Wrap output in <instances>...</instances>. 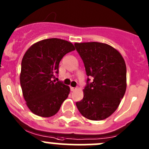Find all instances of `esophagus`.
<instances>
[{"label": "esophagus", "instance_id": "esophagus-1", "mask_svg": "<svg viewBox=\"0 0 149 149\" xmlns=\"http://www.w3.org/2000/svg\"><path fill=\"white\" fill-rule=\"evenodd\" d=\"M76 89V88H75V87H72V86H70V91H75V90Z\"/></svg>", "mask_w": 149, "mask_h": 149}]
</instances>
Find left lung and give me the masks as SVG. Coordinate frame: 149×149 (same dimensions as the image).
Wrapping results in <instances>:
<instances>
[{"instance_id": "1", "label": "left lung", "mask_w": 149, "mask_h": 149, "mask_svg": "<svg viewBox=\"0 0 149 149\" xmlns=\"http://www.w3.org/2000/svg\"><path fill=\"white\" fill-rule=\"evenodd\" d=\"M88 76L84 98L76 102L87 119L102 120L119 106L126 90V65L119 52L100 42L75 43ZM88 77H93L91 82Z\"/></svg>"}]
</instances>
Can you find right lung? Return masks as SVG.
Masks as SVG:
<instances>
[{
    "mask_svg": "<svg viewBox=\"0 0 149 149\" xmlns=\"http://www.w3.org/2000/svg\"><path fill=\"white\" fill-rule=\"evenodd\" d=\"M75 50L71 42L47 39L31 45L22 61L20 84L29 109L38 116H53L68 98L70 88L55 80L63 56Z\"/></svg>",
    "mask_w": 149,
    "mask_h": 149,
    "instance_id": "obj_1",
    "label": "right lung"
}]
</instances>
